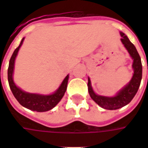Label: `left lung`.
Returning a JSON list of instances; mask_svg holds the SVG:
<instances>
[{"label":"left lung","instance_id":"obj_1","mask_svg":"<svg viewBox=\"0 0 148 148\" xmlns=\"http://www.w3.org/2000/svg\"><path fill=\"white\" fill-rule=\"evenodd\" d=\"M121 36L122 37L121 42H123V44L126 47L128 53L132 56V58H133L132 67L134 70V74L130 82L124 88H123L117 93V95L112 97H108L97 95L96 93L93 92V89L91 87L90 78L88 79V90H89V93L91 98L98 106L104 109H109V110L121 109L130 102L133 99L135 95L136 94L140 86L141 79H142V63H141L140 55L137 51L136 47L133 45V43L130 42L128 38L122 32H121Z\"/></svg>","mask_w":148,"mask_h":148}]
</instances>
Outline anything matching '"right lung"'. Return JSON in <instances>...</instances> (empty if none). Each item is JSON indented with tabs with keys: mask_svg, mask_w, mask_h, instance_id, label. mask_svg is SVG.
<instances>
[{
	"mask_svg": "<svg viewBox=\"0 0 148 148\" xmlns=\"http://www.w3.org/2000/svg\"><path fill=\"white\" fill-rule=\"evenodd\" d=\"M23 41H24V39L21 40L19 47L16 48L9 61L8 69V80L9 87L16 97V99L17 100L18 102L22 106L30 110L36 112H46L51 110L60 101V100L64 95L65 92L66 90V87H67L69 76L67 75L65 77V79L62 82L61 86H59L57 91L51 95L44 96V95H39V94H35V93H28L19 89L13 82L12 73H13V69H14L15 58L17 55L18 51L22 45Z\"/></svg>",
	"mask_w": 148,
	"mask_h": 148,
	"instance_id": "obj_1",
	"label": "right lung"
}]
</instances>
